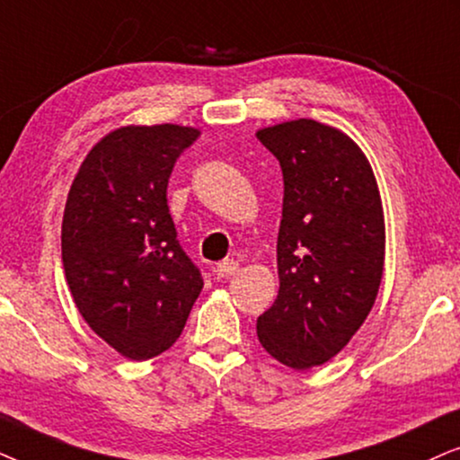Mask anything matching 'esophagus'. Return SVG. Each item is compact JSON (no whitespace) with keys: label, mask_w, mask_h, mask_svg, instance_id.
<instances>
[{"label":"esophagus","mask_w":460,"mask_h":460,"mask_svg":"<svg viewBox=\"0 0 460 460\" xmlns=\"http://www.w3.org/2000/svg\"><path fill=\"white\" fill-rule=\"evenodd\" d=\"M237 269H240V265H237L234 259H226L214 267V273H217V278H229V275H234Z\"/></svg>","instance_id":"1"}]
</instances>
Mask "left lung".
I'll use <instances>...</instances> for the list:
<instances>
[{"label":"left lung","instance_id":"left-lung-1","mask_svg":"<svg viewBox=\"0 0 460 460\" xmlns=\"http://www.w3.org/2000/svg\"><path fill=\"white\" fill-rule=\"evenodd\" d=\"M278 157L284 206L278 234L279 292L256 320L278 362L309 370L351 341L376 301L385 218L368 159L347 134L315 119L262 128Z\"/></svg>","mask_w":460,"mask_h":460}]
</instances>
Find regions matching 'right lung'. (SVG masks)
<instances>
[{
	"mask_svg": "<svg viewBox=\"0 0 460 460\" xmlns=\"http://www.w3.org/2000/svg\"><path fill=\"white\" fill-rule=\"evenodd\" d=\"M199 130L126 126L92 146L63 217V267L79 314L128 359L155 358L185 328L204 279L176 240L166 189Z\"/></svg>",
	"mask_w": 460,
	"mask_h": 460,
	"instance_id": "right-lung-1",
	"label": "right lung"
}]
</instances>
